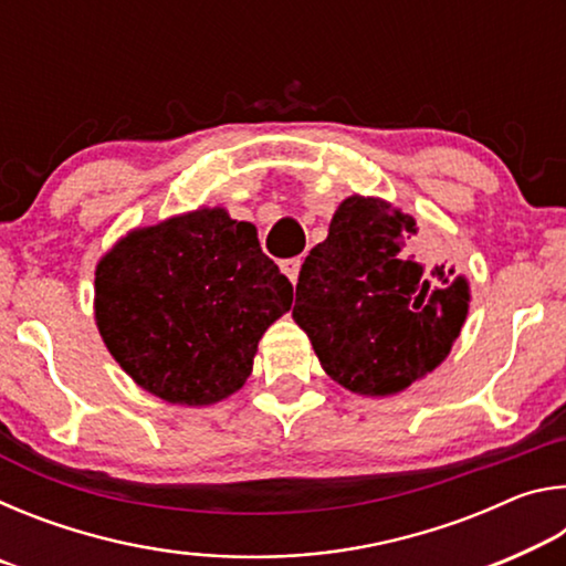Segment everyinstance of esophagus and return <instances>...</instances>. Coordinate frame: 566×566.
Masks as SVG:
<instances>
[{
  "instance_id": "esophagus-1",
  "label": "esophagus",
  "mask_w": 566,
  "mask_h": 566,
  "mask_svg": "<svg viewBox=\"0 0 566 566\" xmlns=\"http://www.w3.org/2000/svg\"><path fill=\"white\" fill-rule=\"evenodd\" d=\"M280 266H282V272L286 274V280H290L292 284H296V280H300V270H302L300 256H296V260H284Z\"/></svg>"
}]
</instances>
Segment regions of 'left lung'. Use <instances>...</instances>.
Instances as JSON below:
<instances>
[{
  "label": "left lung",
  "mask_w": 566,
  "mask_h": 566,
  "mask_svg": "<svg viewBox=\"0 0 566 566\" xmlns=\"http://www.w3.org/2000/svg\"><path fill=\"white\" fill-rule=\"evenodd\" d=\"M417 222L387 199L352 195L306 256L294 322L322 369L361 397H391L434 371L469 314L454 266L415 256Z\"/></svg>",
  "instance_id": "1"
}]
</instances>
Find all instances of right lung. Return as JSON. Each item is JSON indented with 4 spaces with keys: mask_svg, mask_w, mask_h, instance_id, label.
I'll return each mask as SVG.
<instances>
[{
    "mask_svg": "<svg viewBox=\"0 0 566 566\" xmlns=\"http://www.w3.org/2000/svg\"><path fill=\"white\" fill-rule=\"evenodd\" d=\"M292 284L256 227L224 207L132 229L94 272V322L149 395L209 407L252 375L262 334L290 312Z\"/></svg>",
    "mask_w": 566,
    "mask_h": 566,
    "instance_id": "add662e5",
    "label": "right lung"
}]
</instances>
